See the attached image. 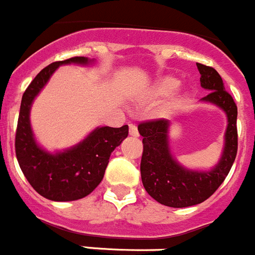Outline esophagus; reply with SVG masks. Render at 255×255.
Segmentation results:
<instances>
[{
	"instance_id": "34e87169",
	"label": "esophagus",
	"mask_w": 255,
	"mask_h": 255,
	"mask_svg": "<svg viewBox=\"0 0 255 255\" xmlns=\"http://www.w3.org/2000/svg\"><path fill=\"white\" fill-rule=\"evenodd\" d=\"M129 134L133 137L138 136V130H137V127L134 125H129Z\"/></svg>"
}]
</instances>
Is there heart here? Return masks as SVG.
<instances>
[{"instance_id": "b5f03b06", "label": "heart", "mask_w": 255, "mask_h": 255, "mask_svg": "<svg viewBox=\"0 0 255 255\" xmlns=\"http://www.w3.org/2000/svg\"><path fill=\"white\" fill-rule=\"evenodd\" d=\"M180 86V81L174 77H170V75H167V77H163V78L158 79L155 82L154 86L151 88V95L155 99H163V97H168L169 95H172L174 91L178 88ZM180 100H173L170 108L174 109L177 108Z\"/></svg>"}]
</instances>
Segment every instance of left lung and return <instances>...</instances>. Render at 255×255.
I'll use <instances>...</instances> for the list:
<instances>
[{
  "label": "left lung",
  "mask_w": 255,
  "mask_h": 255,
  "mask_svg": "<svg viewBox=\"0 0 255 255\" xmlns=\"http://www.w3.org/2000/svg\"><path fill=\"white\" fill-rule=\"evenodd\" d=\"M200 85L210 91L200 103L220 108L227 117L220 160L210 169H190L177 160L170 151V122L165 119L146 122L138 126L143 143L141 159V180L152 199L172 208H186L207 200L214 194L229 174L238 152V108L231 95L225 90L216 69L196 64Z\"/></svg>",
  "instance_id": "8db88e82"
}]
</instances>
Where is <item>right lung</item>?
<instances>
[{
	"label": "right lung",
	"instance_id": "right-lung-1",
	"mask_svg": "<svg viewBox=\"0 0 255 255\" xmlns=\"http://www.w3.org/2000/svg\"><path fill=\"white\" fill-rule=\"evenodd\" d=\"M92 65L95 60L77 56L50 64L37 74L21 99L15 151L24 176L33 189L52 201H73L85 198L103 181L110 155L128 136V126L96 127L82 141L61 151L43 149L33 133L30 109L56 69L61 65Z\"/></svg>",
	"mask_w": 255,
	"mask_h": 255
}]
</instances>
